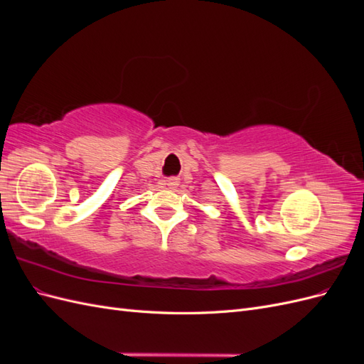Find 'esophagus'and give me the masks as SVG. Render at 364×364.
Wrapping results in <instances>:
<instances>
[{
	"mask_svg": "<svg viewBox=\"0 0 364 364\" xmlns=\"http://www.w3.org/2000/svg\"><path fill=\"white\" fill-rule=\"evenodd\" d=\"M179 185V179L178 178H170L167 179V186L168 188H176V186Z\"/></svg>",
	"mask_w": 364,
	"mask_h": 364,
	"instance_id": "obj_1",
	"label": "esophagus"
}]
</instances>
